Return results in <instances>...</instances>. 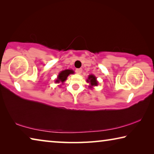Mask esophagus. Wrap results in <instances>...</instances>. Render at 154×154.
<instances>
[{
    "label": "esophagus",
    "mask_w": 154,
    "mask_h": 154,
    "mask_svg": "<svg viewBox=\"0 0 154 154\" xmlns=\"http://www.w3.org/2000/svg\"><path fill=\"white\" fill-rule=\"evenodd\" d=\"M75 72H76L77 74H81L82 72V69H77L75 70Z\"/></svg>",
    "instance_id": "esophagus-1"
}]
</instances>
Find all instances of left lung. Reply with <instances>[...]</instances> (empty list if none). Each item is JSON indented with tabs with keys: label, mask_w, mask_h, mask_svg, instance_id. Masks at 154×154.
Returning a JSON list of instances; mask_svg holds the SVG:
<instances>
[{
	"label": "left lung",
	"mask_w": 154,
	"mask_h": 154,
	"mask_svg": "<svg viewBox=\"0 0 154 154\" xmlns=\"http://www.w3.org/2000/svg\"><path fill=\"white\" fill-rule=\"evenodd\" d=\"M87 82L90 83V85H89V87L90 88H92L94 86H96V85H98V81L96 80V77L93 75H89L88 79H87Z\"/></svg>",
	"instance_id": "left-lung-1"
}]
</instances>
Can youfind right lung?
<instances>
[{
	"instance_id": "right-lung-1",
	"label": "right lung",
	"mask_w": 154,
	"mask_h": 154,
	"mask_svg": "<svg viewBox=\"0 0 154 154\" xmlns=\"http://www.w3.org/2000/svg\"><path fill=\"white\" fill-rule=\"evenodd\" d=\"M74 71L70 69H66L64 70V71H62L60 72L58 77H57V79L55 81L56 83H62V84H63L64 82L66 80L67 77L69 76L70 74H73Z\"/></svg>"
}]
</instances>
